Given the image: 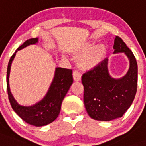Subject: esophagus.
I'll return each mask as SVG.
<instances>
[{
	"instance_id": "1",
	"label": "esophagus",
	"mask_w": 146,
	"mask_h": 146,
	"mask_svg": "<svg viewBox=\"0 0 146 146\" xmlns=\"http://www.w3.org/2000/svg\"><path fill=\"white\" fill-rule=\"evenodd\" d=\"M73 80H75V81H80L81 80V73L78 70H75L73 71Z\"/></svg>"
}]
</instances>
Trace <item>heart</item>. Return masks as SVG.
<instances>
[{"mask_svg":"<svg viewBox=\"0 0 146 146\" xmlns=\"http://www.w3.org/2000/svg\"><path fill=\"white\" fill-rule=\"evenodd\" d=\"M91 47L92 44L88 43L85 44L82 50H80V54H85L87 51L90 50L89 52H89L83 55L80 59V64L84 67L92 68V67L96 66L102 61V60L103 59L106 53V48L104 44H99L94 46L92 49Z\"/></svg>","mask_w":146,"mask_h":146,"instance_id":"b5f03b06","label":"heart"}]
</instances>
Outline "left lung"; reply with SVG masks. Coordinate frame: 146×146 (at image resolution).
Returning <instances> with one entry per match:
<instances>
[{"label":"left lung","mask_w":146,"mask_h":146,"mask_svg":"<svg viewBox=\"0 0 146 146\" xmlns=\"http://www.w3.org/2000/svg\"><path fill=\"white\" fill-rule=\"evenodd\" d=\"M114 52L124 53L129 61L127 74L111 77L108 59L105 58L82 76L83 101L88 114L96 120L110 121L121 117L133 102L137 90L138 66L136 57L120 37L116 36Z\"/></svg>","instance_id":"obj_1"}]
</instances>
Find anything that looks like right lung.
I'll use <instances>...</instances> for the list:
<instances>
[{
	"instance_id": "1",
	"label": "right lung",
	"mask_w": 146,
	"mask_h": 146,
	"mask_svg": "<svg viewBox=\"0 0 146 146\" xmlns=\"http://www.w3.org/2000/svg\"><path fill=\"white\" fill-rule=\"evenodd\" d=\"M38 42V38L26 40L10 57L7 71V89L11 107L17 115L29 124L35 127H42L49 124L57 119L60 111L62 102L70 88L73 80L72 70L57 67L55 70L54 77L48 91L40 102L31 106H23L17 103L10 92L9 85L11 64L17 50H21L30 44H36Z\"/></svg>"
}]
</instances>
